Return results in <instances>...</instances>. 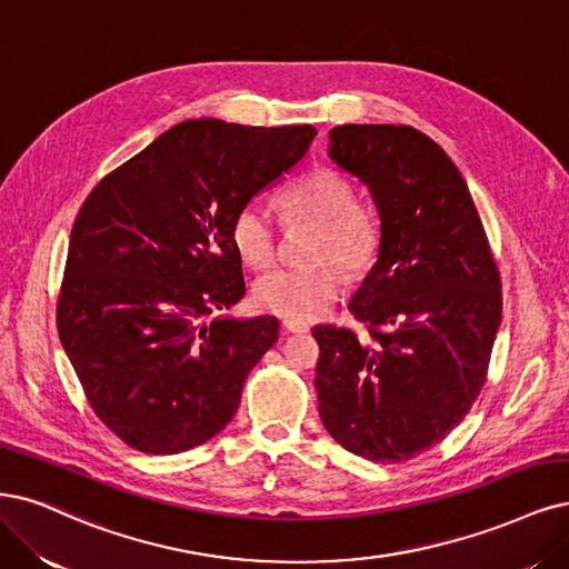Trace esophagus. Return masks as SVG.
I'll return each mask as SVG.
<instances>
[{"instance_id":"esophagus-1","label":"esophagus","mask_w":569,"mask_h":569,"mask_svg":"<svg viewBox=\"0 0 569 569\" xmlns=\"http://www.w3.org/2000/svg\"><path fill=\"white\" fill-rule=\"evenodd\" d=\"M282 329L284 335H303V331H310V325L301 320H282Z\"/></svg>"}]
</instances>
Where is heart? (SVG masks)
Returning <instances> with one entry per match:
<instances>
[{"label":"heart","mask_w":569,"mask_h":569,"mask_svg":"<svg viewBox=\"0 0 569 569\" xmlns=\"http://www.w3.org/2000/svg\"><path fill=\"white\" fill-rule=\"evenodd\" d=\"M280 209L287 223L316 226L310 263L316 268L276 270L253 284V301L284 320H316L341 293V272H362L377 259L379 228L371 213L358 204V194L343 173L316 169L282 192ZM230 240L240 259L251 268L276 261L278 234L266 213L247 204L230 223Z\"/></svg>","instance_id":"1"}]
</instances>
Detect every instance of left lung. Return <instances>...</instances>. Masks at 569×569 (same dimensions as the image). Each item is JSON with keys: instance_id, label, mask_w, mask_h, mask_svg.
<instances>
[{"instance_id": "1", "label": "left lung", "mask_w": 569, "mask_h": 569, "mask_svg": "<svg viewBox=\"0 0 569 569\" xmlns=\"http://www.w3.org/2000/svg\"><path fill=\"white\" fill-rule=\"evenodd\" d=\"M329 158L369 188L381 242L348 303L371 341L312 327L320 417L348 452L407 461L459 426L485 386L499 270L463 176L426 133L341 124L329 131Z\"/></svg>"}]
</instances>
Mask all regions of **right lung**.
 <instances>
[{"label": "right lung", "instance_id": "obj_1", "mask_svg": "<svg viewBox=\"0 0 569 569\" xmlns=\"http://www.w3.org/2000/svg\"><path fill=\"white\" fill-rule=\"evenodd\" d=\"M316 127L186 120L110 171L77 213L56 325L91 409L146 455L213 438L280 325L213 318L244 297L230 223Z\"/></svg>", "mask_w": 569, "mask_h": 569}]
</instances>
